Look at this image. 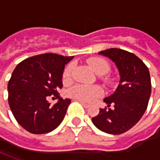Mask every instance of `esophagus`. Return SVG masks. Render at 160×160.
Masks as SVG:
<instances>
[{
	"instance_id": "1",
	"label": "esophagus",
	"mask_w": 160,
	"mask_h": 160,
	"mask_svg": "<svg viewBox=\"0 0 160 160\" xmlns=\"http://www.w3.org/2000/svg\"><path fill=\"white\" fill-rule=\"evenodd\" d=\"M80 102V103H81V104H82V105H83V107L85 108H86L89 107V105H88V104H86L85 102Z\"/></svg>"
}]
</instances>
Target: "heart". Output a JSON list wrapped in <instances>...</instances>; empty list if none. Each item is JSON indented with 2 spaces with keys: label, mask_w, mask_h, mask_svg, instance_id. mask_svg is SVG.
Instances as JSON below:
<instances>
[{
  "label": "heart",
  "mask_w": 160,
  "mask_h": 160,
  "mask_svg": "<svg viewBox=\"0 0 160 160\" xmlns=\"http://www.w3.org/2000/svg\"><path fill=\"white\" fill-rule=\"evenodd\" d=\"M90 67L95 72L97 75L102 76L107 74L110 69V66L108 64L106 59L102 58H90L88 60ZM74 70V63L68 64L63 72V79L65 82L69 81L72 76V73ZM102 79L106 83H110L111 79L108 77H102ZM68 94L69 97L78 100L80 102H91L94 101L95 99L101 97L103 94V91L100 86H89V85H84V84H76L73 87H71L68 90Z\"/></svg>",
  "instance_id": "heart-1"
}]
</instances>
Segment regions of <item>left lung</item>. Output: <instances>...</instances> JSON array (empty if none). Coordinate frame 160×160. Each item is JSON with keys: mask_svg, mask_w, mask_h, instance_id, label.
Instances as JSON below:
<instances>
[{"mask_svg": "<svg viewBox=\"0 0 160 160\" xmlns=\"http://www.w3.org/2000/svg\"><path fill=\"white\" fill-rule=\"evenodd\" d=\"M113 61L119 72V84L103 101L105 108L92 118L94 126L109 134H121L135 126L147 109L151 93L150 72L133 53L111 48L99 52Z\"/></svg>", "mask_w": 160, "mask_h": 160, "instance_id": "obj_1", "label": "left lung"}]
</instances>
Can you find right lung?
<instances>
[{"label":"right lung","mask_w":160,"mask_h":160,"mask_svg":"<svg viewBox=\"0 0 160 160\" xmlns=\"http://www.w3.org/2000/svg\"><path fill=\"white\" fill-rule=\"evenodd\" d=\"M72 57L45 53L26 58L18 65L8 83L9 105L20 126L31 133L42 134L56 129L71 101L58 95L62 75ZM59 99L53 106L48 96Z\"/></svg>","instance_id":"right-lung-1"}]
</instances>
